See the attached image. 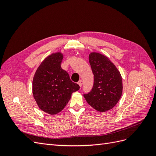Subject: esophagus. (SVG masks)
Listing matches in <instances>:
<instances>
[{"label":"esophagus","mask_w":156,"mask_h":156,"mask_svg":"<svg viewBox=\"0 0 156 156\" xmlns=\"http://www.w3.org/2000/svg\"><path fill=\"white\" fill-rule=\"evenodd\" d=\"M78 84H79L80 87H82V85H83V81H82V80H79V82H78Z\"/></svg>","instance_id":"obj_1"}]
</instances>
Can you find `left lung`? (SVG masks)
Masks as SVG:
<instances>
[{
  "label": "left lung",
  "mask_w": 156,
  "mask_h": 156,
  "mask_svg": "<svg viewBox=\"0 0 156 156\" xmlns=\"http://www.w3.org/2000/svg\"><path fill=\"white\" fill-rule=\"evenodd\" d=\"M88 58L94 74V85L92 90L84 94V97L94 109L107 111L116 105L122 96L121 74L105 55L93 52Z\"/></svg>",
  "instance_id": "1"
}]
</instances>
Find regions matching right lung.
<instances>
[{
	"instance_id": "right-lung-1",
	"label": "right lung",
	"mask_w": 156,
	"mask_h": 156,
	"mask_svg": "<svg viewBox=\"0 0 156 156\" xmlns=\"http://www.w3.org/2000/svg\"><path fill=\"white\" fill-rule=\"evenodd\" d=\"M62 59L63 54L60 52L52 53L42 61L33 78L32 94L37 105L51 115L62 111L72 94L80 88L61 68Z\"/></svg>"
}]
</instances>
